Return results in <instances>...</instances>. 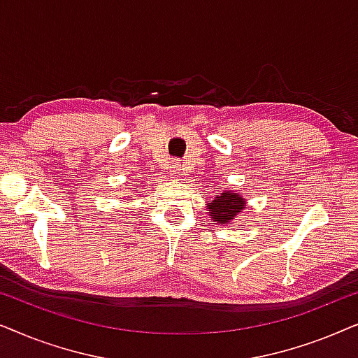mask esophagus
Instances as JSON below:
<instances>
[{"instance_id":"34e87169","label":"esophagus","mask_w":358,"mask_h":358,"mask_svg":"<svg viewBox=\"0 0 358 358\" xmlns=\"http://www.w3.org/2000/svg\"><path fill=\"white\" fill-rule=\"evenodd\" d=\"M169 171H171V174L180 176V174H182V164L178 163V161H173V163H171V166H169Z\"/></svg>"}]
</instances>
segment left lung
<instances>
[{
    "label": "left lung",
    "instance_id": "left-lung-1",
    "mask_svg": "<svg viewBox=\"0 0 358 358\" xmlns=\"http://www.w3.org/2000/svg\"><path fill=\"white\" fill-rule=\"evenodd\" d=\"M208 215L215 223L228 224L233 218H236L246 208V200H244L239 194H234L231 190H224L222 195L213 199V202L208 205Z\"/></svg>",
    "mask_w": 358,
    "mask_h": 358
}]
</instances>
